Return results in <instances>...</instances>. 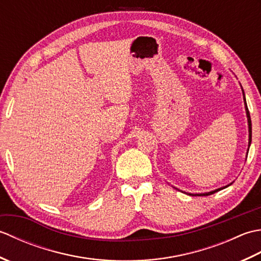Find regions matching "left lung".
Segmentation results:
<instances>
[{
  "label": "left lung",
  "mask_w": 261,
  "mask_h": 261,
  "mask_svg": "<svg viewBox=\"0 0 261 261\" xmlns=\"http://www.w3.org/2000/svg\"><path fill=\"white\" fill-rule=\"evenodd\" d=\"M243 92V90H242ZM243 99H245V105H246V112H247V118H248V126H249V147H250L251 145V135H252V131H251V119H250V113H249V110H248V107H247V102H246V97H245V92H243ZM249 150V149H248ZM229 185H226L224 187H221V188H218V190L215 191H212V192H207V193H201V194H190V195H197V196H207V195H212V194L219 192L221 190H223V188L228 187Z\"/></svg>",
  "instance_id": "1"
}]
</instances>
